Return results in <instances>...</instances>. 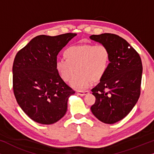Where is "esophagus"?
<instances>
[{"instance_id":"1","label":"esophagus","mask_w":154,"mask_h":154,"mask_svg":"<svg viewBox=\"0 0 154 154\" xmlns=\"http://www.w3.org/2000/svg\"><path fill=\"white\" fill-rule=\"evenodd\" d=\"M89 93V91H78V94L81 96H84Z\"/></svg>"}]
</instances>
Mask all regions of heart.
Returning a JSON list of instances; mask_svg holds the SVG:
<instances>
[{
	"label": "heart",
	"mask_w": 154,
	"mask_h": 154,
	"mask_svg": "<svg viewBox=\"0 0 154 154\" xmlns=\"http://www.w3.org/2000/svg\"><path fill=\"white\" fill-rule=\"evenodd\" d=\"M65 60L60 59L55 62V69L61 79L69 81L77 90L87 89L92 81H99L104 76L110 64V52L103 45H73L64 52Z\"/></svg>",
	"instance_id": "obj_1"
}]
</instances>
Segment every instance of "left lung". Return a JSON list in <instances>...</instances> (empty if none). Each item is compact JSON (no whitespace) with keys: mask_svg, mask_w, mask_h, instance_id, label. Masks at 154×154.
Segmentation results:
<instances>
[{"mask_svg":"<svg viewBox=\"0 0 154 154\" xmlns=\"http://www.w3.org/2000/svg\"><path fill=\"white\" fill-rule=\"evenodd\" d=\"M90 38L106 46L111 54L108 71L91 90L96 100L90 109L102 123L113 124L124 119L139 100L142 60L136 50L119 35L102 33Z\"/></svg>","mask_w":154,"mask_h":154,"instance_id":"1","label":"left lung"}]
</instances>
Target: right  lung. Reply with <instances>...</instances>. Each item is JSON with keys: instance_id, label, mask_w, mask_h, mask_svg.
I'll use <instances>...</instances> for the list:
<instances>
[{"instance_id": "1", "label": "right lung", "mask_w": 154, "mask_h": 154, "mask_svg": "<svg viewBox=\"0 0 154 154\" xmlns=\"http://www.w3.org/2000/svg\"><path fill=\"white\" fill-rule=\"evenodd\" d=\"M77 34L33 38L14 58L13 90L23 111L33 121L53 124L67 111L69 97L75 92L61 79L55 69L60 50Z\"/></svg>"}]
</instances>
